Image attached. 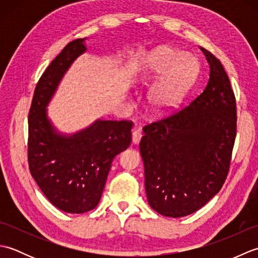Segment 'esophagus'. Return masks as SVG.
<instances>
[{"label": "esophagus", "mask_w": 258, "mask_h": 258, "mask_svg": "<svg viewBox=\"0 0 258 258\" xmlns=\"http://www.w3.org/2000/svg\"><path fill=\"white\" fill-rule=\"evenodd\" d=\"M142 136H143V134H142V131L139 128V130H135L133 134H132V142L134 144H139L140 141L142 139Z\"/></svg>", "instance_id": "obj_1"}]
</instances>
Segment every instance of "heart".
<instances>
[{
	"mask_svg": "<svg viewBox=\"0 0 258 258\" xmlns=\"http://www.w3.org/2000/svg\"><path fill=\"white\" fill-rule=\"evenodd\" d=\"M196 64L190 53H180L171 46L156 47L147 54L135 83L146 85L164 75L147 95V107L153 114L166 115L180 105L193 80Z\"/></svg>",
	"mask_w": 258,
	"mask_h": 258,
	"instance_id": "heart-1",
	"label": "heart"
}]
</instances>
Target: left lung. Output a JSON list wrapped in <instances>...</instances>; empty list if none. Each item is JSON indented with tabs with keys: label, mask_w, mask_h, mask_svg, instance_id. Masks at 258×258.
Listing matches in <instances>:
<instances>
[{
	"label": "left lung",
	"mask_w": 258,
	"mask_h": 258,
	"mask_svg": "<svg viewBox=\"0 0 258 258\" xmlns=\"http://www.w3.org/2000/svg\"><path fill=\"white\" fill-rule=\"evenodd\" d=\"M210 80L187 106L143 127L147 201L167 217L199 211L225 182L236 138V101L220 59L201 47Z\"/></svg>",
	"instance_id": "obj_1"
}]
</instances>
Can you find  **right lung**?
<instances>
[{"mask_svg": "<svg viewBox=\"0 0 258 258\" xmlns=\"http://www.w3.org/2000/svg\"><path fill=\"white\" fill-rule=\"evenodd\" d=\"M85 38L70 42L38 80L29 113L27 161L43 194L58 210L82 214L95 208L113 158L132 141L131 120H102L74 135L57 133L46 106L75 58L86 51Z\"/></svg>", "mask_w": 258, "mask_h": 258, "instance_id": "obj_1", "label": "right lung"}]
</instances>
